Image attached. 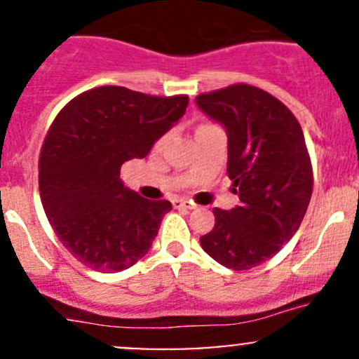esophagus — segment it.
<instances>
[{"label":"esophagus","instance_id":"1","mask_svg":"<svg viewBox=\"0 0 359 359\" xmlns=\"http://www.w3.org/2000/svg\"><path fill=\"white\" fill-rule=\"evenodd\" d=\"M172 203H173V206H175V208H180V206H184V208H194L193 203L187 201V200H173Z\"/></svg>","mask_w":359,"mask_h":359}]
</instances>
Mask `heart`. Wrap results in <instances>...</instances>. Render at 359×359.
<instances>
[{
	"mask_svg": "<svg viewBox=\"0 0 359 359\" xmlns=\"http://www.w3.org/2000/svg\"><path fill=\"white\" fill-rule=\"evenodd\" d=\"M203 126H208V125H206V123H205V125H200V126H198V130H200V128H203ZM161 142H163V139H159V140H158V144H156V146H161Z\"/></svg>",
	"mask_w": 359,
	"mask_h": 359,
	"instance_id": "heart-1",
	"label": "heart"
}]
</instances>
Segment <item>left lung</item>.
Instances as JSON below:
<instances>
[{
	"mask_svg": "<svg viewBox=\"0 0 359 359\" xmlns=\"http://www.w3.org/2000/svg\"><path fill=\"white\" fill-rule=\"evenodd\" d=\"M196 104L226 126L227 177L241 201L213 208L201 247L229 269H252L292 240L309 206L314 177L302 128L281 100L247 83L200 93Z\"/></svg>",
	"mask_w": 359,
	"mask_h": 359,
	"instance_id": "obj_1",
	"label": "left lung"
}]
</instances>
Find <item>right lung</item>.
<instances>
[{"instance_id":"1","label":"right lung","mask_w":359,"mask_h":359,"mask_svg":"<svg viewBox=\"0 0 359 359\" xmlns=\"http://www.w3.org/2000/svg\"><path fill=\"white\" fill-rule=\"evenodd\" d=\"M187 102V95L99 86L53 119L39 154V196L60 243L90 269L118 273L149 252L172 203L125 189L119 168L147 156Z\"/></svg>"}]
</instances>
